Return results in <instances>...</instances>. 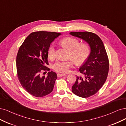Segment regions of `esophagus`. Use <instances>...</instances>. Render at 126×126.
Masks as SVG:
<instances>
[{
	"label": "esophagus",
	"instance_id": "1",
	"mask_svg": "<svg viewBox=\"0 0 126 126\" xmlns=\"http://www.w3.org/2000/svg\"><path fill=\"white\" fill-rule=\"evenodd\" d=\"M66 74H61V73H58L57 74V76L58 77H62V76H65Z\"/></svg>",
	"mask_w": 126,
	"mask_h": 126
}]
</instances>
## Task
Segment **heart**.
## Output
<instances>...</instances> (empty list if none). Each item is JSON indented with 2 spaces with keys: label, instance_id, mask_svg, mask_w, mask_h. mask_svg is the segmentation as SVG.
I'll list each match as a JSON object with an SVG mask.
<instances>
[{
  "label": "heart",
  "instance_id": "obj_1",
  "mask_svg": "<svg viewBox=\"0 0 126 126\" xmlns=\"http://www.w3.org/2000/svg\"><path fill=\"white\" fill-rule=\"evenodd\" d=\"M61 43L67 48L70 51L71 58L76 65L83 64L88 59L90 53V47L85 43L79 44V41L76 39L66 37L61 40ZM56 55V51L54 44L50 46L48 50V56L51 59H54ZM73 61L58 60L54 64L53 67L58 72L65 73L69 68L73 66Z\"/></svg>",
  "mask_w": 126,
  "mask_h": 126
}]
</instances>
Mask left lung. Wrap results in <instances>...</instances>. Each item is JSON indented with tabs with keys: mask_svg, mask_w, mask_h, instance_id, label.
<instances>
[{
	"mask_svg": "<svg viewBox=\"0 0 126 126\" xmlns=\"http://www.w3.org/2000/svg\"><path fill=\"white\" fill-rule=\"evenodd\" d=\"M70 34L83 40L88 44L91 52L88 59L79 67L84 77L77 76L72 91L83 98L98 92L106 81L109 71V61L102 40L90 32H71Z\"/></svg>",
	"mask_w": 126,
	"mask_h": 126,
	"instance_id": "obj_1",
	"label": "left lung"
}]
</instances>
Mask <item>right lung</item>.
<instances>
[{"label": "right lung", "mask_w": 126, "mask_h": 126, "mask_svg": "<svg viewBox=\"0 0 126 126\" xmlns=\"http://www.w3.org/2000/svg\"><path fill=\"white\" fill-rule=\"evenodd\" d=\"M61 34L43 31L32 32L19 48L16 59L18 78L23 88L32 96L43 97L53 90L57 79L56 73L48 72L47 77L41 76L40 73L50 71L46 67L48 65V48L50 44Z\"/></svg>", "instance_id": "add662e5"}]
</instances>
